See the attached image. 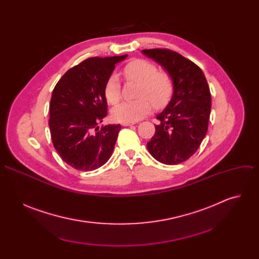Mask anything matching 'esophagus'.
Returning a JSON list of instances; mask_svg holds the SVG:
<instances>
[{
	"mask_svg": "<svg viewBox=\"0 0 259 259\" xmlns=\"http://www.w3.org/2000/svg\"><path fill=\"white\" fill-rule=\"evenodd\" d=\"M135 123L134 122H122V126H131V125H134Z\"/></svg>",
	"mask_w": 259,
	"mask_h": 259,
	"instance_id": "34e87169",
	"label": "esophagus"
}]
</instances>
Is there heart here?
<instances>
[{"label": "heart", "instance_id": "1", "mask_svg": "<svg viewBox=\"0 0 259 259\" xmlns=\"http://www.w3.org/2000/svg\"><path fill=\"white\" fill-rule=\"evenodd\" d=\"M125 78L137 83L136 96L133 101L123 102L113 108V118L118 122H136L151 112L150 100L155 107L164 106L173 93V83L165 71H157L154 63L144 59H133L124 69ZM104 96L108 103L117 104L121 99V85L116 75L110 76L104 85Z\"/></svg>", "mask_w": 259, "mask_h": 259}]
</instances>
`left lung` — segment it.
I'll return each mask as SVG.
<instances>
[{"label":"left lung","mask_w":259,"mask_h":259,"mask_svg":"<svg viewBox=\"0 0 259 259\" xmlns=\"http://www.w3.org/2000/svg\"><path fill=\"white\" fill-rule=\"evenodd\" d=\"M143 55L159 63L170 76L173 93L157 115L160 121L147 142V150L160 163L176 165L190 159L199 149L211 112V94L202 69L193 61L167 49H147Z\"/></svg>","instance_id":"8db88e82"}]
</instances>
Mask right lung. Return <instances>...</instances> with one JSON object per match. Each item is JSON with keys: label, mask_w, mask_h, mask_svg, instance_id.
<instances>
[{"label": "right lung", "mask_w": 259, "mask_h": 259, "mask_svg": "<svg viewBox=\"0 0 259 259\" xmlns=\"http://www.w3.org/2000/svg\"><path fill=\"white\" fill-rule=\"evenodd\" d=\"M127 56L88 58L68 69L56 84L49 128L55 150L70 167L93 171L112 156L121 126H98L107 114L103 90L116 64Z\"/></svg>", "instance_id": "1"}]
</instances>
